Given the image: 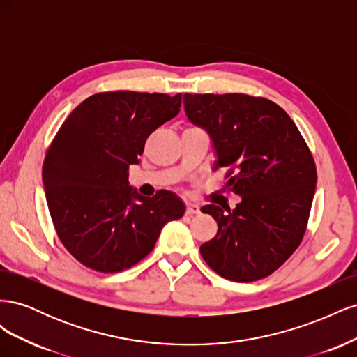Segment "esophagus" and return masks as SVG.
Returning a JSON list of instances; mask_svg holds the SVG:
<instances>
[{
  "label": "esophagus",
  "instance_id": "1",
  "mask_svg": "<svg viewBox=\"0 0 357 357\" xmlns=\"http://www.w3.org/2000/svg\"><path fill=\"white\" fill-rule=\"evenodd\" d=\"M199 213H201V210H199V205H197V204H188V207H186V214L192 215V214H199Z\"/></svg>",
  "mask_w": 357,
  "mask_h": 357
}]
</instances>
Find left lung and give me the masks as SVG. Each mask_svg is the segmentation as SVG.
<instances>
[{
    "label": "left lung",
    "instance_id": "8db88e82",
    "mask_svg": "<svg viewBox=\"0 0 357 357\" xmlns=\"http://www.w3.org/2000/svg\"><path fill=\"white\" fill-rule=\"evenodd\" d=\"M189 121L207 131L235 208L204 205L218 234L201 245L213 271L238 283L273 274L305 234L317 171L307 143L275 102L244 93H185Z\"/></svg>",
    "mask_w": 357,
    "mask_h": 357
}]
</instances>
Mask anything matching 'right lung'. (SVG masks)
Returning a JSON list of instances; mask_svg holds the SVG:
<instances>
[{"label": "right lung", "mask_w": 357, "mask_h": 357, "mask_svg": "<svg viewBox=\"0 0 357 357\" xmlns=\"http://www.w3.org/2000/svg\"><path fill=\"white\" fill-rule=\"evenodd\" d=\"M181 93H95L70 113L47 150L43 186L56 234L80 264L100 273L131 268L164 226L186 211L169 190L153 198L129 186L147 137L176 117Z\"/></svg>", "instance_id": "add662e5"}]
</instances>
